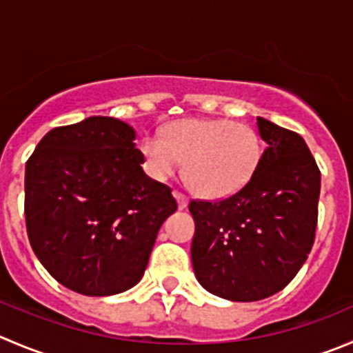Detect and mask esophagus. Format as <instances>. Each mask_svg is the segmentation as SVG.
Masks as SVG:
<instances>
[{"mask_svg": "<svg viewBox=\"0 0 353 353\" xmlns=\"http://www.w3.org/2000/svg\"><path fill=\"white\" fill-rule=\"evenodd\" d=\"M174 196H176L177 205H179V210H183V208L188 207V196H186V194H183L181 191H174Z\"/></svg>", "mask_w": 353, "mask_h": 353, "instance_id": "1", "label": "esophagus"}]
</instances>
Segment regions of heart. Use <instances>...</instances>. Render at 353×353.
Here are the masks:
<instances>
[{"mask_svg":"<svg viewBox=\"0 0 353 353\" xmlns=\"http://www.w3.org/2000/svg\"><path fill=\"white\" fill-rule=\"evenodd\" d=\"M143 165L155 181L179 170L188 186L201 198L221 200L241 191L262 160L259 132L228 119H183L150 134L139 145Z\"/></svg>","mask_w":353,"mask_h":353,"instance_id":"b5f03b06","label":"heart"}]
</instances>
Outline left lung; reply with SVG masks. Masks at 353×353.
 <instances>
[{
  "label": "left lung",
  "instance_id": "8db88e82",
  "mask_svg": "<svg viewBox=\"0 0 353 353\" xmlns=\"http://www.w3.org/2000/svg\"><path fill=\"white\" fill-rule=\"evenodd\" d=\"M268 148L252 181L217 201L191 200L198 283L232 302H256L296 276L316 238L321 172L303 138L256 117Z\"/></svg>",
  "mask_w": 353,
  "mask_h": 353
}]
</instances>
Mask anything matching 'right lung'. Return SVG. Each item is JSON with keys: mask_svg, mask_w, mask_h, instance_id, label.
Here are the masks:
<instances>
[{"mask_svg": "<svg viewBox=\"0 0 353 353\" xmlns=\"http://www.w3.org/2000/svg\"><path fill=\"white\" fill-rule=\"evenodd\" d=\"M136 132L114 117L54 128L26 165V224L44 269L88 296L138 285L172 190L145 174Z\"/></svg>", "mask_w": 353, "mask_h": 353, "instance_id": "right-lung-1", "label": "right lung"}]
</instances>
